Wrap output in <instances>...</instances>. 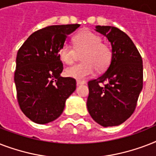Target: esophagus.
Wrapping results in <instances>:
<instances>
[{
  "label": "esophagus",
  "mask_w": 156,
  "mask_h": 156,
  "mask_svg": "<svg viewBox=\"0 0 156 156\" xmlns=\"http://www.w3.org/2000/svg\"><path fill=\"white\" fill-rule=\"evenodd\" d=\"M83 84H85V81L82 80H77V86L83 85Z\"/></svg>",
  "instance_id": "1"
}]
</instances>
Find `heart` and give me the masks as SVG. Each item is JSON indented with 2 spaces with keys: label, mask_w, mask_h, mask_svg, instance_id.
Instances as JSON below:
<instances>
[{
  "label": "heart",
  "mask_w": 156,
  "mask_h": 156,
  "mask_svg": "<svg viewBox=\"0 0 156 156\" xmlns=\"http://www.w3.org/2000/svg\"><path fill=\"white\" fill-rule=\"evenodd\" d=\"M102 39L97 34L83 30L74 35L73 46L64 44L58 50V56L66 64H72L75 61L78 52H83L81 60L83 62L68 67L66 74L68 77L83 80L94 73L106 69L111 63L112 49L108 44L101 42Z\"/></svg>",
  "instance_id": "heart-1"
}]
</instances>
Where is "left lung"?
Returning a JSON list of instances; mask_svg holds the SVG:
<instances>
[{
  "instance_id": "obj_1",
  "label": "left lung",
  "mask_w": 156,
  "mask_h": 156,
  "mask_svg": "<svg viewBox=\"0 0 156 156\" xmlns=\"http://www.w3.org/2000/svg\"><path fill=\"white\" fill-rule=\"evenodd\" d=\"M112 48L111 63L99 78L88 82L89 113L104 127L126 121L136 108L143 89V59L131 39L119 28L97 26Z\"/></svg>"
}]
</instances>
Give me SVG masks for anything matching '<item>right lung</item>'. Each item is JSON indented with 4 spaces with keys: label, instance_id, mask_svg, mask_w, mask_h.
Here are the masks:
<instances>
[{
    "label": "right lung",
    "instance_id": "obj_1",
    "mask_svg": "<svg viewBox=\"0 0 156 156\" xmlns=\"http://www.w3.org/2000/svg\"><path fill=\"white\" fill-rule=\"evenodd\" d=\"M79 24L55 25L32 33L18 49L14 83L21 110L30 121L47 124L61 116L76 80L63 78L58 50Z\"/></svg>",
    "mask_w": 156,
    "mask_h": 156
}]
</instances>
